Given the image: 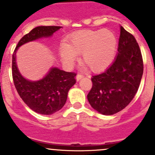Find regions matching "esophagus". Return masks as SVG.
I'll return each instance as SVG.
<instances>
[{
  "label": "esophagus",
  "mask_w": 155,
  "mask_h": 155,
  "mask_svg": "<svg viewBox=\"0 0 155 155\" xmlns=\"http://www.w3.org/2000/svg\"><path fill=\"white\" fill-rule=\"evenodd\" d=\"M83 77H84L83 75H82V74H77V75H76V81H79L81 79H82V78H83Z\"/></svg>",
  "instance_id": "esophagus-1"
}]
</instances>
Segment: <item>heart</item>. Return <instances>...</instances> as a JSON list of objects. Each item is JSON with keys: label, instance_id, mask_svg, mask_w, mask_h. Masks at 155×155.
I'll return each mask as SVG.
<instances>
[{"label": "heart", "instance_id": "b5f03b06", "mask_svg": "<svg viewBox=\"0 0 155 155\" xmlns=\"http://www.w3.org/2000/svg\"><path fill=\"white\" fill-rule=\"evenodd\" d=\"M117 39L109 30L82 31L69 38L68 44L61 45L59 52L67 67L73 65L78 54H82V61L91 71L100 72L110 65L115 57Z\"/></svg>", "mask_w": 155, "mask_h": 155}]
</instances>
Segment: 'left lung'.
Returning a JSON list of instances; mask_svg holds the SVG:
<instances>
[{"label": "left lung", "mask_w": 155, "mask_h": 155, "mask_svg": "<svg viewBox=\"0 0 155 155\" xmlns=\"http://www.w3.org/2000/svg\"><path fill=\"white\" fill-rule=\"evenodd\" d=\"M118 54L104 73L91 78L87 101L102 115H111L124 109L138 91L143 73V61L135 37L120 27Z\"/></svg>", "instance_id": "left-lung-1"}]
</instances>
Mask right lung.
<instances>
[{"label": "right lung", "instance_id": "obj_1", "mask_svg": "<svg viewBox=\"0 0 155 155\" xmlns=\"http://www.w3.org/2000/svg\"><path fill=\"white\" fill-rule=\"evenodd\" d=\"M60 26H38L25 34L12 54V73L14 85L20 97L30 109L41 115H51L60 110L68 99L69 90L76 83L75 73L51 68L43 79L30 81L23 77L17 68L16 51L22 45L43 37H49Z\"/></svg>", "mask_w": 155, "mask_h": 155}]
</instances>
